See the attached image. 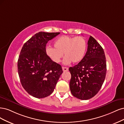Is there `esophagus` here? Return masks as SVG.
Returning a JSON list of instances; mask_svg holds the SVG:
<instances>
[{"mask_svg": "<svg viewBox=\"0 0 124 124\" xmlns=\"http://www.w3.org/2000/svg\"><path fill=\"white\" fill-rule=\"evenodd\" d=\"M62 70L63 71H66L69 70V68L65 67H62Z\"/></svg>", "mask_w": 124, "mask_h": 124, "instance_id": "34e87169", "label": "esophagus"}]
</instances>
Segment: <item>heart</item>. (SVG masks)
<instances>
[{
    "mask_svg": "<svg viewBox=\"0 0 124 124\" xmlns=\"http://www.w3.org/2000/svg\"><path fill=\"white\" fill-rule=\"evenodd\" d=\"M54 47L46 48L48 56L54 62L59 63L64 53L65 57L63 62L69 64L71 61L74 63H78L83 59L86 49V43L82 37H71L65 35L55 41Z\"/></svg>",
    "mask_w": 124,
    "mask_h": 124,
    "instance_id": "b5f03b06",
    "label": "heart"
}]
</instances>
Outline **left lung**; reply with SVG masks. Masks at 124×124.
I'll return each mask as SVG.
<instances>
[{"instance_id":"1","label":"left lung","mask_w":124,"mask_h":124,"mask_svg":"<svg viewBox=\"0 0 124 124\" xmlns=\"http://www.w3.org/2000/svg\"><path fill=\"white\" fill-rule=\"evenodd\" d=\"M85 57L77 65L70 67V92L74 97L87 100L101 89L105 79L107 65L104 51L96 39L90 36Z\"/></svg>"}]
</instances>
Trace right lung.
<instances>
[{
	"mask_svg": "<svg viewBox=\"0 0 124 124\" xmlns=\"http://www.w3.org/2000/svg\"><path fill=\"white\" fill-rule=\"evenodd\" d=\"M60 32H39L23 45L17 62L19 77L27 92L42 98L53 92L63 73L61 66L53 61L46 52V44Z\"/></svg>",
	"mask_w": 124,
	"mask_h": 124,
	"instance_id": "obj_1",
	"label": "right lung"
}]
</instances>
